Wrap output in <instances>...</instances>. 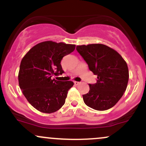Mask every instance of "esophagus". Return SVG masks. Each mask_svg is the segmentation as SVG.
Instances as JSON below:
<instances>
[{"mask_svg": "<svg viewBox=\"0 0 146 146\" xmlns=\"http://www.w3.org/2000/svg\"><path fill=\"white\" fill-rule=\"evenodd\" d=\"M74 84H75V85H79V84H80V82H77V81H75V82H74Z\"/></svg>", "mask_w": 146, "mask_h": 146, "instance_id": "1", "label": "esophagus"}]
</instances>
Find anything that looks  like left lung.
<instances>
[{"label": "left lung", "instance_id": "left-lung-1", "mask_svg": "<svg viewBox=\"0 0 146 146\" xmlns=\"http://www.w3.org/2000/svg\"><path fill=\"white\" fill-rule=\"evenodd\" d=\"M76 49L90 71L98 75L97 83L88 84L89 91L82 95L84 103L97 110L113 107L128 85L129 71L126 62L118 52L105 44L78 45Z\"/></svg>", "mask_w": 146, "mask_h": 146}]
</instances>
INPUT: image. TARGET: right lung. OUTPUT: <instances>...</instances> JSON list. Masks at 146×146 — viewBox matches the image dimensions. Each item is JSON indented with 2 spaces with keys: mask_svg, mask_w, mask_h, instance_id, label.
I'll use <instances>...</instances> for the list:
<instances>
[{
  "mask_svg": "<svg viewBox=\"0 0 146 146\" xmlns=\"http://www.w3.org/2000/svg\"><path fill=\"white\" fill-rule=\"evenodd\" d=\"M75 45L44 41L33 46L21 60L18 83L27 100L44 113H55L64 104L71 81L52 79L62 75L61 60L75 50Z\"/></svg>",
  "mask_w": 146,
  "mask_h": 146,
  "instance_id": "obj_1",
  "label": "right lung"
}]
</instances>
